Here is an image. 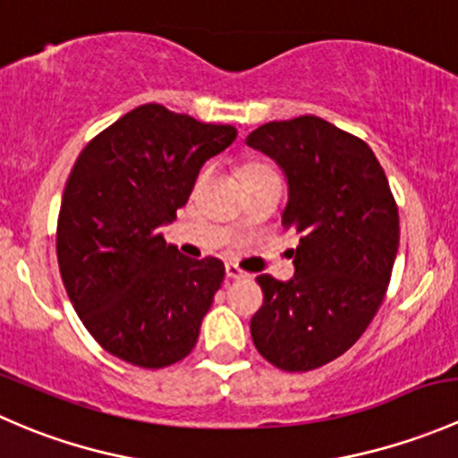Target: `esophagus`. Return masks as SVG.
Segmentation results:
<instances>
[{"label": "esophagus", "instance_id": "34e87169", "mask_svg": "<svg viewBox=\"0 0 458 458\" xmlns=\"http://www.w3.org/2000/svg\"><path fill=\"white\" fill-rule=\"evenodd\" d=\"M225 276H228V279H242V276H246V272H243L237 263H225Z\"/></svg>", "mask_w": 458, "mask_h": 458}]
</instances>
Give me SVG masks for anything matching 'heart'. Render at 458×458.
<instances>
[{
    "mask_svg": "<svg viewBox=\"0 0 458 458\" xmlns=\"http://www.w3.org/2000/svg\"><path fill=\"white\" fill-rule=\"evenodd\" d=\"M248 170H250V168H248Z\"/></svg>",
    "mask_w": 458,
    "mask_h": 458,
    "instance_id": "1",
    "label": "heart"
}]
</instances>
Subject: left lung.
Returning <instances> with one entry per match:
<instances>
[{"label":"left lung","instance_id":"1","mask_svg":"<svg viewBox=\"0 0 458 458\" xmlns=\"http://www.w3.org/2000/svg\"><path fill=\"white\" fill-rule=\"evenodd\" d=\"M246 143L285 174L281 224L301 237L293 279L257 276L263 306L252 341L281 370H315L377 315L399 250V210L372 148L326 119L263 123Z\"/></svg>","mask_w":458,"mask_h":458}]
</instances>
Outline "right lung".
I'll return each instance as SVG.
<instances>
[{
    "instance_id": "right-lung-1",
    "label": "right lung",
    "mask_w": 458,
    "mask_h": 458,
    "mask_svg": "<svg viewBox=\"0 0 458 458\" xmlns=\"http://www.w3.org/2000/svg\"><path fill=\"white\" fill-rule=\"evenodd\" d=\"M234 140L233 126L143 104L77 157L57 259L72 308L106 352L152 370L195 348L225 267L215 257H183L161 225L177 219L201 165Z\"/></svg>"
}]
</instances>
